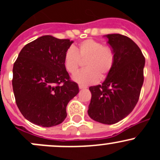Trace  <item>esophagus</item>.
Instances as JSON below:
<instances>
[{
  "label": "esophagus",
  "instance_id": "esophagus-1",
  "mask_svg": "<svg viewBox=\"0 0 160 160\" xmlns=\"http://www.w3.org/2000/svg\"><path fill=\"white\" fill-rule=\"evenodd\" d=\"M78 87H79L80 89H82V88H86V86H84V85H78Z\"/></svg>",
  "mask_w": 160,
  "mask_h": 160
}]
</instances>
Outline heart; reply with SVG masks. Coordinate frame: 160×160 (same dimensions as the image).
<instances>
[{
    "mask_svg": "<svg viewBox=\"0 0 160 160\" xmlns=\"http://www.w3.org/2000/svg\"><path fill=\"white\" fill-rule=\"evenodd\" d=\"M115 58L113 47L88 39L78 43L75 49H68L64 56V65L66 71L74 75L78 72L82 61H85V69L75 75L74 79L80 84L88 85L105 78L114 65Z\"/></svg>",
    "mask_w": 160,
    "mask_h": 160,
    "instance_id": "1",
    "label": "heart"
}]
</instances>
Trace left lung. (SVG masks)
<instances>
[{"label": "left lung", "mask_w": 160, "mask_h": 160, "mask_svg": "<svg viewBox=\"0 0 160 160\" xmlns=\"http://www.w3.org/2000/svg\"><path fill=\"white\" fill-rule=\"evenodd\" d=\"M115 51V63L102 85L89 87L88 114L97 122L113 124L128 116L137 104L144 82L145 57L132 39L107 35Z\"/></svg>", "instance_id": "8db88e82"}]
</instances>
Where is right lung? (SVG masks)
Listing matches in <instances>:
<instances>
[{
	"label": "right lung",
	"instance_id": "obj_1",
	"mask_svg": "<svg viewBox=\"0 0 160 160\" xmlns=\"http://www.w3.org/2000/svg\"><path fill=\"white\" fill-rule=\"evenodd\" d=\"M73 41L43 36L26 44L13 66L15 102L26 119L53 127L67 117L69 101L79 92L64 65V56Z\"/></svg>",
	"mask_w": 160,
	"mask_h": 160
}]
</instances>
